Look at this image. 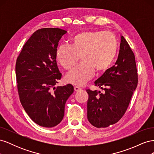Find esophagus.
<instances>
[{
	"label": "esophagus",
	"instance_id": "1",
	"mask_svg": "<svg viewBox=\"0 0 154 154\" xmlns=\"http://www.w3.org/2000/svg\"><path fill=\"white\" fill-rule=\"evenodd\" d=\"M74 91H75L76 92H78V91H80L82 88H80V87H77V86H76V87H74Z\"/></svg>",
	"mask_w": 154,
	"mask_h": 154
}]
</instances>
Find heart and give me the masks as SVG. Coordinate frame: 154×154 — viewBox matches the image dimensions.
<instances>
[{
    "label": "heart",
    "instance_id": "1",
    "mask_svg": "<svg viewBox=\"0 0 154 154\" xmlns=\"http://www.w3.org/2000/svg\"><path fill=\"white\" fill-rule=\"evenodd\" d=\"M118 42L116 36L103 31H83L71 40V47L62 45L56 53L57 62L66 70L72 69L80 57L82 63L66 75V80L83 85L92 78L94 72L101 74L108 70L116 58Z\"/></svg>",
    "mask_w": 154,
    "mask_h": 154
}]
</instances>
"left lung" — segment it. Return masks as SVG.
I'll return each instance as SVG.
<instances>
[{"instance_id": "left-lung-1", "label": "left lung", "mask_w": 154, "mask_h": 154, "mask_svg": "<svg viewBox=\"0 0 154 154\" xmlns=\"http://www.w3.org/2000/svg\"><path fill=\"white\" fill-rule=\"evenodd\" d=\"M138 82L135 55L122 36L117 61L95 81L100 91L86 90L87 119L96 128L108 127L121 119L127 111Z\"/></svg>"}]
</instances>
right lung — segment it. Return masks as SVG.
<instances>
[{"label": "right lung", "instance_id": "right-lung-1", "mask_svg": "<svg viewBox=\"0 0 154 154\" xmlns=\"http://www.w3.org/2000/svg\"><path fill=\"white\" fill-rule=\"evenodd\" d=\"M67 32L57 27L36 31L23 46L16 66L20 103L33 122L51 128L62 122L66 101L74 92L71 84L55 87L62 78L56 53Z\"/></svg>", "mask_w": 154, "mask_h": 154}]
</instances>
